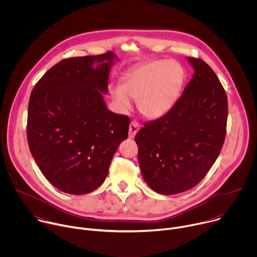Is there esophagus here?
Instances as JSON below:
<instances>
[{"label": "esophagus", "mask_w": 257, "mask_h": 257, "mask_svg": "<svg viewBox=\"0 0 257 257\" xmlns=\"http://www.w3.org/2000/svg\"><path fill=\"white\" fill-rule=\"evenodd\" d=\"M139 124L136 122V121H133V122H131V124H130V126H129V137L130 138H134L135 137V135H136V133L138 132V130H139Z\"/></svg>", "instance_id": "34e87169"}]
</instances>
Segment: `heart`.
<instances>
[{
	"mask_svg": "<svg viewBox=\"0 0 257 257\" xmlns=\"http://www.w3.org/2000/svg\"><path fill=\"white\" fill-rule=\"evenodd\" d=\"M186 80V70L175 60H156L143 64L123 77L120 89H111L116 105L127 111L137 101L139 112L149 119H160L177 104Z\"/></svg>",
	"mask_w": 257,
	"mask_h": 257,
	"instance_id": "obj_1",
	"label": "heart"
}]
</instances>
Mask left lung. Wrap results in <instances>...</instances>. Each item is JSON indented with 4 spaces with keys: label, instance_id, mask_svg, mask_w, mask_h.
I'll return each instance as SVG.
<instances>
[{
    "label": "left lung",
    "instance_id": "1",
    "mask_svg": "<svg viewBox=\"0 0 257 257\" xmlns=\"http://www.w3.org/2000/svg\"><path fill=\"white\" fill-rule=\"evenodd\" d=\"M187 60L194 74L175 107L144 124L135 136L141 175L163 195L196 186L216 161L226 137V91L204 61Z\"/></svg>",
    "mask_w": 257,
    "mask_h": 257
}]
</instances>
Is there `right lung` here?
I'll list each match as a JSON object with an SVG mask.
<instances>
[{"label": "right lung", "instance_id": "obj_1", "mask_svg": "<svg viewBox=\"0 0 257 257\" xmlns=\"http://www.w3.org/2000/svg\"><path fill=\"white\" fill-rule=\"evenodd\" d=\"M116 60L113 52L65 59L31 91L29 150L48 181L65 193L83 195L99 187L128 137L130 119L107 109L102 95Z\"/></svg>", "mask_w": 257, "mask_h": 257}]
</instances>
